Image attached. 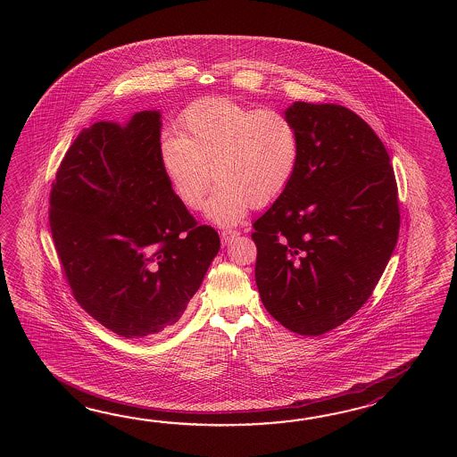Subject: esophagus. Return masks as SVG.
Masks as SVG:
<instances>
[{
	"label": "esophagus",
	"mask_w": 457,
	"mask_h": 457,
	"mask_svg": "<svg viewBox=\"0 0 457 457\" xmlns=\"http://www.w3.org/2000/svg\"><path fill=\"white\" fill-rule=\"evenodd\" d=\"M240 233L237 232V230H230V228H225L220 232V237H222V243L224 245H228V243L232 242L235 237H238Z\"/></svg>",
	"instance_id": "obj_1"
}]
</instances>
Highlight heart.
I'll return each instance as SVG.
<instances>
[{
    "instance_id": "obj_1",
    "label": "heart",
    "mask_w": 457,
    "mask_h": 457,
    "mask_svg": "<svg viewBox=\"0 0 457 457\" xmlns=\"http://www.w3.org/2000/svg\"><path fill=\"white\" fill-rule=\"evenodd\" d=\"M179 134H165L158 158L176 199L197 211L205 204L215 224L240 222L252 207L276 203L291 186L301 160V138L291 119L274 109H253L228 97L197 99L181 112Z\"/></svg>"
}]
</instances>
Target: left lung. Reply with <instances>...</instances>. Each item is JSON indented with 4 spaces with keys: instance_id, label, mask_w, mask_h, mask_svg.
I'll return each mask as SVG.
<instances>
[{
    "instance_id": "left-lung-1",
    "label": "left lung",
    "mask_w": 457,
    "mask_h": 457,
    "mask_svg": "<svg viewBox=\"0 0 457 457\" xmlns=\"http://www.w3.org/2000/svg\"><path fill=\"white\" fill-rule=\"evenodd\" d=\"M301 160L287 191L253 224L262 305L287 330L319 337L370 299L397 245L387 150L358 114L295 101L284 112Z\"/></svg>"
}]
</instances>
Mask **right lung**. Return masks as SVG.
Listing matches in <instances>:
<instances>
[{
	"label": "right lung",
	"instance_id": "1",
	"mask_svg": "<svg viewBox=\"0 0 457 457\" xmlns=\"http://www.w3.org/2000/svg\"><path fill=\"white\" fill-rule=\"evenodd\" d=\"M160 111L79 136L50 191V232L78 303L107 330L150 338L181 319L220 250L171 191Z\"/></svg>",
	"mask_w": 457,
	"mask_h": 457
}]
</instances>
